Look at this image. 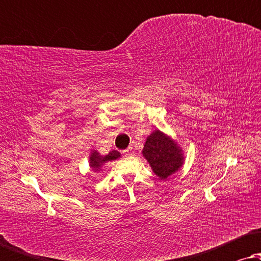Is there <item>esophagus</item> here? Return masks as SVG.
<instances>
[{
  "instance_id": "esophagus-1",
  "label": "esophagus",
  "mask_w": 261,
  "mask_h": 261,
  "mask_svg": "<svg viewBox=\"0 0 261 261\" xmlns=\"http://www.w3.org/2000/svg\"><path fill=\"white\" fill-rule=\"evenodd\" d=\"M122 153H123L124 155H132V154H133V148L128 147V148L124 149V151H123Z\"/></svg>"
}]
</instances>
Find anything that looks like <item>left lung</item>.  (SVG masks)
I'll return each mask as SVG.
<instances>
[{"instance_id":"obj_1","label":"left lung","mask_w":261,"mask_h":261,"mask_svg":"<svg viewBox=\"0 0 261 261\" xmlns=\"http://www.w3.org/2000/svg\"><path fill=\"white\" fill-rule=\"evenodd\" d=\"M142 154L149 163L153 172L160 179H166L178 171L183 165L184 160L181 148L178 147L172 139L160 130H154L147 138Z\"/></svg>"}]
</instances>
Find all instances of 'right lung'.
<instances>
[{"label": "right lung", "mask_w": 261, "mask_h": 261, "mask_svg": "<svg viewBox=\"0 0 261 261\" xmlns=\"http://www.w3.org/2000/svg\"><path fill=\"white\" fill-rule=\"evenodd\" d=\"M120 158V153L117 151H110L107 155H101L97 151H92L90 155V166L91 169L95 171L101 170V166L107 162H112Z\"/></svg>", "instance_id": "1"}]
</instances>
